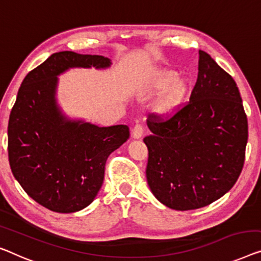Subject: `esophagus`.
<instances>
[{
	"label": "esophagus",
	"mask_w": 261,
	"mask_h": 261,
	"mask_svg": "<svg viewBox=\"0 0 261 261\" xmlns=\"http://www.w3.org/2000/svg\"><path fill=\"white\" fill-rule=\"evenodd\" d=\"M143 135V127L142 124H135L132 129V137L134 139H141Z\"/></svg>",
	"instance_id": "1"
}]
</instances>
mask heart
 I'll list each match as a JSON object with an SVG mask.
<instances>
[{"mask_svg": "<svg viewBox=\"0 0 261 261\" xmlns=\"http://www.w3.org/2000/svg\"><path fill=\"white\" fill-rule=\"evenodd\" d=\"M160 92L155 100V109L161 115H171L184 103L188 92V81L176 76V71L169 68L158 67L150 71L143 93L154 95Z\"/></svg>", "mask_w": 261, "mask_h": 261, "instance_id": "1", "label": "heart"}]
</instances>
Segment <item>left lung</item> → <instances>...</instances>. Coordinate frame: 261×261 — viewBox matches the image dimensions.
<instances>
[{
    "label": "left lung",
    "instance_id": "left-lung-1",
    "mask_svg": "<svg viewBox=\"0 0 261 261\" xmlns=\"http://www.w3.org/2000/svg\"><path fill=\"white\" fill-rule=\"evenodd\" d=\"M190 102L174 115L147 121L152 132L147 182L154 196L176 211L205 207L227 193L244 167L247 116L236 81L199 50Z\"/></svg>",
    "mask_w": 261,
    "mask_h": 261
}]
</instances>
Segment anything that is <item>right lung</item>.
I'll use <instances>...</instances> for the list:
<instances>
[{"instance_id":"1","label":"right lung","mask_w":261,"mask_h":261,"mask_svg":"<svg viewBox=\"0 0 261 261\" xmlns=\"http://www.w3.org/2000/svg\"><path fill=\"white\" fill-rule=\"evenodd\" d=\"M111 65L101 55L55 53L29 71L18 89L8 123L10 168L25 193L53 212L74 213L90 205L109 154L129 138L126 124L99 127L63 115L56 102L58 76L69 68Z\"/></svg>"}]
</instances>
